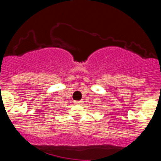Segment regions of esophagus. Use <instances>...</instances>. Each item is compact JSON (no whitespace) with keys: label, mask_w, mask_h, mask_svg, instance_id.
I'll list each match as a JSON object with an SVG mask.
<instances>
[{"label":"esophagus","mask_w":161,"mask_h":161,"mask_svg":"<svg viewBox=\"0 0 161 161\" xmlns=\"http://www.w3.org/2000/svg\"><path fill=\"white\" fill-rule=\"evenodd\" d=\"M74 103H75V104H81L83 103V100H80V101H74Z\"/></svg>","instance_id":"esophagus-1"}]
</instances>
